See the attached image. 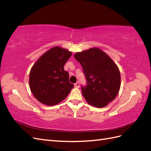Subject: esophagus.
Segmentation results:
<instances>
[{"label": "esophagus", "mask_w": 151, "mask_h": 151, "mask_svg": "<svg viewBox=\"0 0 151 151\" xmlns=\"http://www.w3.org/2000/svg\"><path fill=\"white\" fill-rule=\"evenodd\" d=\"M74 86H75V88H79V82H77L76 83H75Z\"/></svg>", "instance_id": "obj_1"}]
</instances>
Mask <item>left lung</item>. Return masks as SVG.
I'll return each mask as SVG.
<instances>
[{
    "mask_svg": "<svg viewBox=\"0 0 151 151\" xmlns=\"http://www.w3.org/2000/svg\"><path fill=\"white\" fill-rule=\"evenodd\" d=\"M83 67L86 85L81 86L86 101L93 106H106L115 99L120 88L119 69L109 57L97 48L74 55Z\"/></svg>",
    "mask_w": 151,
    "mask_h": 151,
    "instance_id": "8db88e82",
    "label": "left lung"
}]
</instances>
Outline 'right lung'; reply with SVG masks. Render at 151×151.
I'll use <instances>...</instances> for the list:
<instances>
[{
	"label": "right lung",
	"mask_w": 151,
	"mask_h": 151,
	"mask_svg": "<svg viewBox=\"0 0 151 151\" xmlns=\"http://www.w3.org/2000/svg\"><path fill=\"white\" fill-rule=\"evenodd\" d=\"M72 53L60 47H53L45 53L32 67L29 88L38 101L49 106L64 99L74 88L69 83L64 65Z\"/></svg>",
	"instance_id": "obj_1"
}]
</instances>
